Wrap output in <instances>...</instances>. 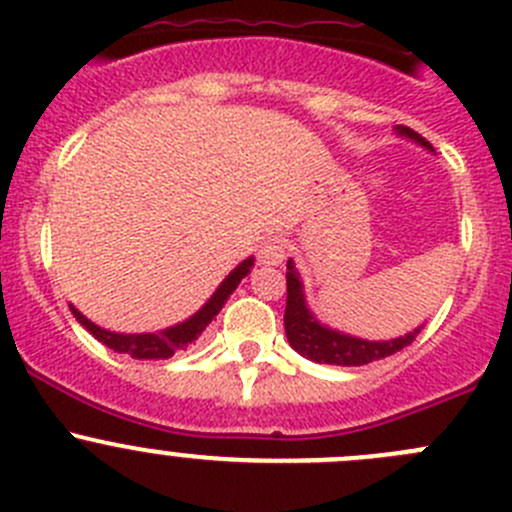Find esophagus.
<instances>
[{"mask_svg": "<svg viewBox=\"0 0 512 512\" xmlns=\"http://www.w3.org/2000/svg\"><path fill=\"white\" fill-rule=\"evenodd\" d=\"M287 255V245L282 237H267L262 240L260 250H257V257H260L262 265H280Z\"/></svg>", "mask_w": 512, "mask_h": 512, "instance_id": "34e87169", "label": "esophagus"}]
</instances>
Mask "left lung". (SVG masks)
Wrapping results in <instances>:
<instances>
[{
	"mask_svg": "<svg viewBox=\"0 0 512 512\" xmlns=\"http://www.w3.org/2000/svg\"><path fill=\"white\" fill-rule=\"evenodd\" d=\"M396 131L401 136L411 138L418 146L433 151L431 143L423 136H418L411 128L399 126ZM285 332L289 339V347L297 354H302L304 359H312L317 364H334V366H364L371 364L376 359H386V356L401 352L404 347H409L416 339V334L421 329H414L406 337L389 339V342H366V339L349 337V334L337 332V329H329L324 324H319L312 317V312L307 309L304 302L302 282H299L297 270H294V262H287V309H285Z\"/></svg>",
	"mask_w": 512,
	"mask_h": 512,
	"instance_id": "left-lung-1",
	"label": "left lung"
}]
</instances>
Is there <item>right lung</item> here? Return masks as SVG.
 I'll use <instances>...</instances> for the list:
<instances>
[{"label": "right lung", "instance_id": "add662e5", "mask_svg": "<svg viewBox=\"0 0 512 512\" xmlns=\"http://www.w3.org/2000/svg\"><path fill=\"white\" fill-rule=\"evenodd\" d=\"M252 262H255L252 257H247L245 262H240V265H237L235 270L225 277L223 285L215 289L213 297H210L208 302H205L203 307L193 314V317L185 319V322H180V324H175V327L163 329V332L116 334V332H108V329H101L94 322H89V319H86L76 307H71V312H74V317L79 319L81 327L89 329L98 342L106 344V347L113 349V352L128 354V356H133V359H170L175 352L190 347V344H193L195 339L205 332V327L213 322L215 314L223 309L227 297H230V294L235 292V287L240 285L242 277H247Z\"/></svg>", "mask_w": 512, "mask_h": 512}]
</instances>
